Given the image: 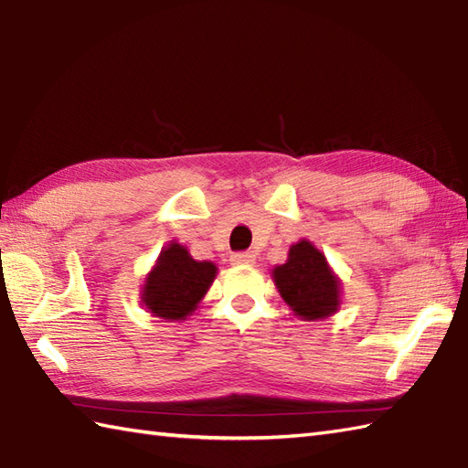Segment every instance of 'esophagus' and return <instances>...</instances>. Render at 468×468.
Returning <instances> with one entry per match:
<instances>
[{
  "mask_svg": "<svg viewBox=\"0 0 468 468\" xmlns=\"http://www.w3.org/2000/svg\"><path fill=\"white\" fill-rule=\"evenodd\" d=\"M230 261L236 266H252L254 264V254L252 252H234Z\"/></svg>",
  "mask_w": 468,
  "mask_h": 468,
  "instance_id": "esophagus-1",
  "label": "esophagus"
}]
</instances>
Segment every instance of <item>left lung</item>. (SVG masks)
I'll return each instance as SVG.
<instances>
[{"label": "left lung", "instance_id": "8db88e82", "mask_svg": "<svg viewBox=\"0 0 468 468\" xmlns=\"http://www.w3.org/2000/svg\"><path fill=\"white\" fill-rule=\"evenodd\" d=\"M272 280L290 310L303 320H320L340 306V280L318 248L300 240L290 246L288 261L272 270Z\"/></svg>", "mask_w": 468, "mask_h": 468}]
</instances>
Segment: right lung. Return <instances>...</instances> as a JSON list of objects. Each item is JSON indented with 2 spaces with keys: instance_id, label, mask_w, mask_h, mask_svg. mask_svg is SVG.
<instances>
[{
  "instance_id": "add662e5",
  "label": "right lung",
  "mask_w": 468,
  "mask_h": 468,
  "mask_svg": "<svg viewBox=\"0 0 468 468\" xmlns=\"http://www.w3.org/2000/svg\"><path fill=\"white\" fill-rule=\"evenodd\" d=\"M214 262L194 261L188 248L178 242L160 252L142 290V304L148 313L164 320H186L214 282Z\"/></svg>"
}]
</instances>
